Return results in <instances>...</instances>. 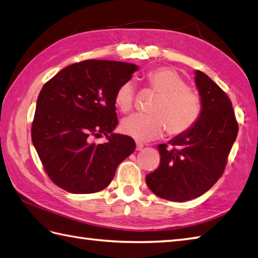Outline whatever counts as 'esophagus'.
<instances>
[{"label": "esophagus", "mask_w": 258, "mask_h": 258, "mask_svg": "<svg viewBox=\"0 0 258 258\" xmlns=\"http://www.w3.org/2000/svg\"><path fill=\"white\" fill-rule=\"evenodd\" d=\"M144 148V144H141V143H139V141H137L136 143V149L137 150H141Z\"/></svg>", "instance_id": "esophagus-1"}]
</instances>
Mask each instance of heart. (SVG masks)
<instances>
[{
    "mask_svg": "<svg viewBox=\"0 0 258 258\" xmlns=\"http://www.w3.org/2000/svg\"><path fill=\"white\" fill-rule=\"evenodd\" d=\"M147 85L159 94L150 108L151 114H133L122 120L121 131L138 140H151L167 128L170 136L188 133L202 114L203 103L198 92L188 88L187 81L171 68H157L147 73ZM136 90L133 81H124L114 94L115 106L121 112L134 107Z\"/></svg>",
    "mask_w": 258,
    "mask_h": 258,
    "instance_id": "obj_1",
    "label": "heart"
}]
</instances>
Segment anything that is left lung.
<instances>
[{"mask_svg": "<svg viewBox=\"0 0 258 258\" xmlns=\"http://www.w3.org/2000/svg\"><path fill=\"white\" fill-rule=\"evenodd\" d=\"M203 110L188 133L158 145L160 165L146 176L150 190L171 202L202 196L222 177L238 134L229 98L204 72L195 71Z\"/></svg>", "mask_w": 258, "mask_h": 258, "instance_id": "8db88e82", "label": "left lung"}]
</instances>
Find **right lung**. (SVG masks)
<instances>
[{
    "label": "right lung",
    "instance_id": "add662e5",
    "mask_svg": "<svg viewBox=\"0 0 258 258\" xmlns=\"http://www.w3.org/2000/svg\"><path fill=\"white\" fill-rule=\"evenodd\" d=\"M138 66L86 60L64 68L45 83L36 101L31 137L50 179L73 194L102 190L136 149L129 136L113 134L114 94ZM107 136L98 145L94 136Z\"/></svg>",
    "mask_w": 258,
    "mask_h": 258
}]
</instances>
